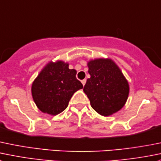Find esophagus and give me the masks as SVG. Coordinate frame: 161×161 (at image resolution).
<instances>
[{
	"instance_id": "esophagus-1",
	"label": "esophagus",
	"mask_w": 161,
	"mask_h": 161,
	"mask_svg": "<svg viewBox=\"0 0 161 161\" xmlns=\"http://www.w3.org/2000/svg\"><path fill=\"white\" fill-rule=\"evenodd\" d=\"M86 82V79H83V80H82V83L83 86H85Z\"/></svg>"
}]
</instances>
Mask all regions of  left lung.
Listing matches in <instances>:
<instances>
[{
	"mask_svg": "<svg viewBox=\"0 0 161 161\" xmlns=\"http://www.w3.org/2000/svg\"><path fill=\"white\" fill-rule=\"evenodd\" d=\"M90 78L83 90L91 107L100 115L108 116L122 108L129 94L127 79L116 64L109 59L88 63Z\"/></svg>",
	"mask_w": 161,
	"mask_h": 161,
	"instance_id": "1",
	"label": "left lung"
}]
</instances>
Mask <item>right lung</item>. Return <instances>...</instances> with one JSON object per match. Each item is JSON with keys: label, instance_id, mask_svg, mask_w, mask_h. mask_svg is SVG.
Masks as SVG:
<instances>
[{"label": "right lung", "instance_id": "1", "mask_svg": "<svg viewBox=\"0 0 161 161\" xmlns=\"http://www.w3.org/2000/svg\"><path fill=\"white\" fill-rule=\"evenodd\" d=\"M76 73L63 61L48 64L32 84L33 99L37 108L53 115L65 110L74 93L83 87Z\"/></svg>", "mask_w": 161, "mask_h": 161}]
</instances>
